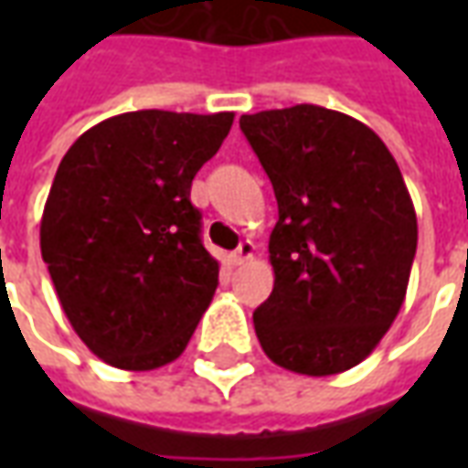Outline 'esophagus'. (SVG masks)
<instances>
[{"instance_id":"1","label":"esophagus","mask_w":468,"mask_h":468,"mask_svg":"<svg viewBox=\"0 0 468 468\" xmlns=\"http://www.w3.org/2000/svg\"><path fill=\"white\" fill-rule=\"evenodd\" d=\"M253 255H255V245L250 243V240H243V243L238 245V250L233 253V263L235 265L248 263V261H253Z\"/></svg>"}]
</instances>
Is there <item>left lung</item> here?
<instances>
[{
  "label": "left lung",
  "instance_id": "obj_1",
  "mask_svg": "<svg viewBox=\"0 0 468 468\" xmlns=\"http://www.w3.org/2000/svg\"><path fill=\"white\" fill-rule=\"evenodd\" d=\"M240 130L278 200L258 341L288 371H348L406 298L419 228L401 170L371 127L325 107L263 110L240 117Z\"/></svg>",
  "mask_w": 468,
  "mask_h": 468
}]
</instances>
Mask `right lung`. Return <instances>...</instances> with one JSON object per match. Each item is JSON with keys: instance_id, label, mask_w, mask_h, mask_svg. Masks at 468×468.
I'll list each match as a JSON object with an SVG mask.
<instances>
[{"instance_id": "1", "label": "right lung", "mask_w": 468, "mask_h": 468, "mask_svg": "<svg viewBox=\"0 0 468 468\" xmlns=\"http://www.w3.org/2000/svg\"><path fill=\"white\" fill-rule=\"evenodd\" d=\"M233 117L124 112L80 134L57 167L42 258L75 334L115 368L175 361L213 301L220 265L190 187Z\"/></svg>"}]
</instances>
